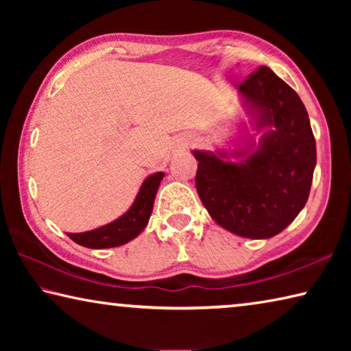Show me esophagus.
<instances>
[{"mask_svg": "<svg viewBox=\"0 0 351 351\" xmlns=\"http://www.w3.org/2000/svg\"><path fill=\"white\" fill-rule=\"evenodd\" d=\"M184 147H186V145H184V144H181V147H180V148H184Z\"/></svg>", "mask_w": 351, "mask_h": 351, "instance_id": "obj_1", "label": "esophagus"}]
</instances>
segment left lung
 <instances>
[{
  "label": "left lung",
  "instance_id": "8db88e82",
  "mask_svg": "<svg viewBox=\"0 0 351 351\" xmlns=\"http://www.w3.org/2000/svg\"><path fill=\"white\" fill-rule=\"evenodd\" d=\"M239 88L257 112V128L271 130L241 164L193 152L195 184L201 203L221 228L246 239H271L306 204L316 141L300 97L268 66L255 69Z\"/></svg>",
  "mask_w": 351,
  "mask_h": 351
}]
</instances>
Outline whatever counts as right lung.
<instances>
[{
  "mask_svg": "<svg viewBox=\"0 0 351 351\" xmlns=\"http://www.w3.org/2000/svg\"><path fill=\"white\" fill-rule=\"evenodd\" d=\"M162 176V171L148 176L142 184L133 206L130 207L125 215L117 218L116 221L105 224L99 229L88 230V232L68 234V237L77 245L90 249L116 247L133 240L134 237H138L144 230L148 223V218H150L153 210L154 197H156Z\"/></svg>",
  "mask_w": 351,
  "mask_h": 351,
  "instance_id": "obj_1",
  "label": "right lung"
}]
</instances>
